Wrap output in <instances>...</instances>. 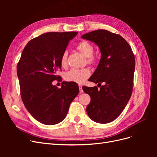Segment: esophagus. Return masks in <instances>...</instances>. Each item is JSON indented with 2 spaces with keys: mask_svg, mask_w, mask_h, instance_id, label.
I'll return each instance as SVG.
<instances>
[{
  "mask_svg": "<svg viewBox=\"0 0 157 157\" xmlns=\"http://www.w3.org/2000/svg\"><path fill=\"white\" fill-rule=\"evenodd\" d=\"M78 87H79L80 92H83V90H82V85H81V84H79V85H78Z\"/></svg>",
  "mask_w": 157,
  "mask_h": 157,
  "instance_id": "1",
  "label": "esophagus"
}]
</instances>
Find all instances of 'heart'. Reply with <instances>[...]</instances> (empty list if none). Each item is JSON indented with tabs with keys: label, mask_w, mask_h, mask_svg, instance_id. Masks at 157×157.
<instances>
[{
	"label": "heart",
	"mask_w": 157,
	"mask_h": 157,
	"mask_svg": "<svg viewBox=\"0 0 157 157\" xmlns=\"http://www.w3.org/2000/svg\"><path fill=\"white\" fill-rule=\"evenodd\" d=\"M76 48L80 53L87 58V63L89 64H94L96 62V58L92 56L94 53V48L91 44L88 42L82 41L76 46ZM67 52H64L61 56L60 64L62 67L67 66ZM90 76V71L87 68L84 69H72L65 75V79L68 82H73L76 83H82Z\"/></svg>",
	"instance_id": "b5f03b06"
}]
</instances>
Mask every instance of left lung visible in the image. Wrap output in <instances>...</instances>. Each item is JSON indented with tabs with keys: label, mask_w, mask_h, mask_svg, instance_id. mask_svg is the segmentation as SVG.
I'll use <instances>...</instances> for the list:
<instances>
[{
	"label": "left lung",
	"mask_w": 157,
	"mask_h": 157,
	"mask_svg": "<svg viewBox=\"0 0 157 157\" xmlns=\"http://www.w3.org/2000/svg\"><path fill=\"white\" fill-rule=\"evenodd\" d=\"M82 38L96 44L101 55L96 70L89 78L100 84V90L97 86L82 87L91 98L86 112L94 122H111L121 115L131 97L136 64L134 53L124 38L107 30L94 31ZM102 82L106 83L103 86Z\"/></svg>",
	"instance_id": "obj_1"
}]
</instances>
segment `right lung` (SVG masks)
<instances>
[{"label":"right lung","mask_w":157,"mask_h":157,"mask_svg":"<svg viewBox=\"0 0 157 157\" xmlns=\"http://www.w3.org/2000/svg\"><path fill=\"white\" fill-rule=\"evenodd\" d=\"M77 32H49L31 40L17 65L23 104L36 121L46 125L62 121L71 103L79 92L76 84L63 82L58 88L52 82L60 76V58Z\"/></svg>","instance_id":"add662e5"}]
</instances>
